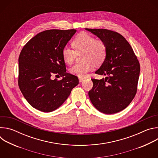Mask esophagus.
Here are the masks:
<instances>
[{"label": "esophagus", "mask_w": 158, "mask_h": 158, "mask_svg": "<svg viewBox=\"0 0 158 158\" xmlns=\"http://www.w3.org/2000/svg\"><path fill=\"white\" fill-rule=\"evenodd\" d=\"M83 80H84V78H82V77L79 78V82H82V81H83Z\"/></svg>", "instance_id": "1"}]
</instances>
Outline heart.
<instances>
[{
    "label": "heart",
    "mask_w": 158,
    "mask_h": 158,
    "mask_svg": "<svg viewBox=\"0 0 158 158\" xmlns=\"http://www.w3.org/2000/svg\"><path fill=\"white\" fill-rule=\"evenodd\" d=\"M72 46L75 50L65 46L62 51L64 61L67 64H71L76 57V53L84 51L83 60L81 63H77L70 69L72 74L84 77L87 73L93 71L96 64H101L107 56V46L101 39H95V37L87 32H81L76 35L72 42Z\"/></svg>",
    "instance_id": "b5f03b06"
}]
</instances>
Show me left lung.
<instances>
[{"mask_svg":"<svg viewBox=\"0 0 158 158\" xmlns=\"http://www.w3.org/2000/svg\"><path fill=\"white\" fill-rule=\"evenodd\" d=\"M102 40L107 56L96 74L102 79H92L89 97L93 106L107 114L126 108L137 92L140 65L131 46L120 34L104 29H85Z\"/></svg>","mask_w":158,"mask_h":158,"instance_id":"obj_1","label":"left lung"}]
</instances>
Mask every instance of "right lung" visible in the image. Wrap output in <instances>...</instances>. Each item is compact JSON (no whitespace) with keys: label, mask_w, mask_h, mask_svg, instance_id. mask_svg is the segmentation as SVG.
I'll list each match as a JSON object with an SVG mask.
<instances>
[{"label":"right lung","mask_w":158,"mask_h":158,"mask_svg":"<svg viewBox=\"0 0 158 158\" xmlns=\"http://www.w3.org/2000/svg\"><path fill=\"white\" fill-rule=\"evenodd\" d=\"M77 31L51 29L32 37L19 57L18 84L35 109L49 112L59 107L79 84L78 77L66 73L62 51ZM53 75L63 77L53 80Z\"/></svg>","instance_id":"right-lung-1"}]
</instances>
